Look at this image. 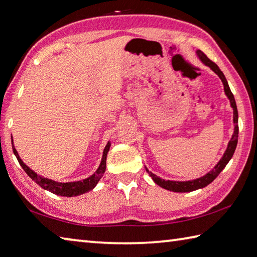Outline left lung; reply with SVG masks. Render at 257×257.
<instances>
[{
	"label": "left lung",
	"mask_w": 257,
	"mask_h": 257,
	"mask_svg": "<svg viewBox=\"0 0 257 257\" xmlns=\"http://www.w3.org/2000/svg\"><path fill=\"white\" fill-rule=\"evenodd\" d=\"M198 56L201 59V61L204 62L205 65H207L208 67H210V68L214 70L217 75L219 76V78L221 79L222 84H224V89H225V93L227 95V97L229 98L230 100V105L231 107L234 109V123L235 125V131H234V135L233 138L228 143V147H227L226 152L224 154V157L221 158L220 161L218 162V164L212 169L210 172H208L206 176L201 177L199 179H196V180H191V181H170V180H163V179H160L159 177H157L156 174H153L152 172H150L149 170H147L149 172L150 176L152 177V179L154 180V182L159 185L160 187H162L164 189H167V190H170V191H174V192H189V191H193V190H197V189H200V188H204L207 185H209L210 182H212L217 178V176L221 172L222 169L226 167V164L229 162V160L233 157V154L236 150L237 147V141H238V126H237V124H238V113H237V106H236V101L234 98V95L231 93V90L228 86V83H227V80L225 78L224 74H222V71L219 69V67L217 66L214 61H211L209 58H208L204 52L201 50H198L197 51Z\"/></svg>",
	"instance_id": "obj_1"
}]
</instances>
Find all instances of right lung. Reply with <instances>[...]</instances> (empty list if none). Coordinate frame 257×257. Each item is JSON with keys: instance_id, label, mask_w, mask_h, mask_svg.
I'll return each instance as SVG.
<instances>
[{"instance_id": "right-lung-1", "label": "right lung", "mask_w": 257, "mask_h": 257, "mask_svg": "<svg viewBox=\"0 0 257 257\" xmlns=\"http://www.w3.org/2000/svg\"><path fill=\"white\" fill-rule=\"evenodd\" d=\"M13 142V140H12ZM110 147V143L108 142L107 145H106L105 149H104V153H103V159H101V162H100V166L97 169V171H96L93 176L85 179L83 181H76V182H66V183H61V182H56V181H52L50 179H47V178H42L40 176H38V174L32 171L30 168H28L26 164L23 163L22 160L19 157V154L17 152V150L14 147L13 148V152L16 154V157L18 159L19 163H20V166L22 167V169L26 173L28 174L29 177H30L33 181L36 183H38L39 186L41 188L46 189V190L50 191L52 193H55V195L58 196H64V197H75V196H79V195H83L85 192H88L89 190H91L96 185H97V182L99 181V179L103 176L104 172H105V169H106V157H107V152L109 150Z\"/></svg>"}]
</instances>
